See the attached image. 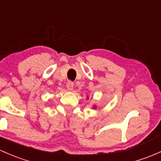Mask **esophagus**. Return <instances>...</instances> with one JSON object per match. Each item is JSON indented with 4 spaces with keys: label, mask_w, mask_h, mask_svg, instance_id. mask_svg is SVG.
<instances>
[{
    "label": "esophagus",
    "mask_w": 161,
    "mask_h": 161,
    "mask_svg": "<svg viewBox=\"0 0 161 161\" xmlns=\"http://www.w3.org/2000/svg\"><path fill=\"white\" fill-rule=\"evenodd\" d=\"M73 87H74V83L72 82L69 81V82L66 83V88L69 91H72V90H73Z\"/></svg>",
    "instance_id": "esophagus-1"
}]
</instances>
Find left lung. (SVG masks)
<instances>
[{"instance_id": "8db88e82", "label": "left lung", "mask_w": 161, "mask_h": 161, "mask_svg": "<svg viewBox=\"0 0 161 161\" xmlns=\"http://www.w3.org/2000/svg\"><path fill=\"white\" fill-rule=\"evenodd\" d=\"M87 98H89V97H87ZM93 108H95H95H96V105H94V106H93Z\"/></svg>"}]
</instances>
